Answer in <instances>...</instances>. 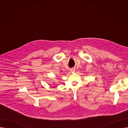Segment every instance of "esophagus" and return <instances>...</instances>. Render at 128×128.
<instances>
[{
  "mask_svg": "<svg viewBox=\"0 0 128 128\" xmlns=\"http://www.w3.org/2000/svg\"><path fill=\"white\" fill-rule=\"evenodd\" d=\"M70 71H71L72 72H74L75 71V68H72V69H70Z\"/></svg>",
  "mask_w": 128,
  "mask_h": 128,
  "instance_id": "esophagus-1",
  "label": "esophagus"
}]
</instances>
